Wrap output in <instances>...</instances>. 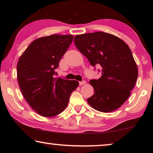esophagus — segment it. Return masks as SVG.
<instances>
[{
    "instance_id": "1",
    "label": "esophagus",
    "mask_w": 153,
    "mask_h": 153,
    "mask_svg": "<svg viewBox=\"0 0 153 153\" xmlns=\"http://www.w3.org/2000/svg\"><path fill=\"white\" fill-rule=\"evenodd\" d=\"M85 83H86V81H80V82H79V85H83L85 84Z\"/></svg>"
}]
</instances>
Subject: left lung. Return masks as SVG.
<instances>
[{
	"mask_svg": "<svg viewBox=\"0 0 153 153\" xmlns=\"http://www.w3.org/2000/svg\"><path fill=\"white\" fill-rule=\"evenodd\" d=\"M74 41L92 65H100L102 68V76L89 81L95 93L88 103L103 113L120 108L130 96L138 77L137 63L128 45L104 32L77 35Z\"/></svg>",
	"mask_w": 153,
	"mask_h": 153,
	"instance_id": "8db88e82",
	"label": "left lung"
}]
</instances>
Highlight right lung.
Returning a JSON list of instances; mask_svg holds the SVG:
<instances>
[{
  "instance_id": "1",
  "label": "right lung",
  "mask_w": 153,
  "mask_h": 153,
  "mask_svg": "<svg viewBox=\"0 0 153 153\" xmlns=\"http://www.w3.org/2000/svg\"><path fill=\"white\" fill-rule=\"evenodd\" d=\"M72 35H51L33 41L18 60L17 80L25 100L37 114L51 118L68 106L78 81L53 78L54 70L72 42Z\"/></svg>"
}]
</instances>
